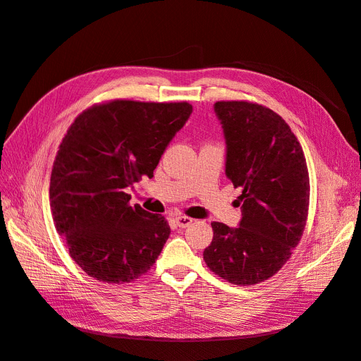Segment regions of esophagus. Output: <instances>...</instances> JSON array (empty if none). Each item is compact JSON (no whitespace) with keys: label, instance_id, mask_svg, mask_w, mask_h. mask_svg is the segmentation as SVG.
I'll use <instances>...</instances> for the list:
<instances>
[{"label":"esophagus","instance_id":"obj_1","mask_svg":"<svg viewBox=\"0 0 361 361\" xmlns=\"http://www.w3.org/2000/svg\"><path fill=\"white\" fill-rule=\"evenodd\" d=\"M174 221H176L178 227L185 228V227H188V226L192 223V218H190V216H185V215H178L176 218H174Z\"/></svg>","mask_w":361,"mask_h":361}]
</instances>
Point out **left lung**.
I'll return each mask as SVG.
<instances>
[{
  "instance_id": "1",
  "label": "left lung",
  "mask_w": 361,
  "mask_h": 361,
  "mask_svg": "<svg viewBox=\"0 0 361 361\" xmlns=\"http://www.w3.org/2000/svg\"><path fill=\"white\" fill-rule=\"evenodd\" d=\"M226 140V176L243 194L238 227L211 223L203 259L216 276L239 286L272 277L289 260L309 211L307 164L289 125L259 104H214Z\"/></svg>"
}]
</instances>
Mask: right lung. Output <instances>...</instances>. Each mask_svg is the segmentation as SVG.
<instances>
[{
	"instance_id": "obj_1",
	"label": "right lung",
	"mask_w": 361,
	"mask_h": 361,
	"mask_svg": "<svg viewBox=\"0 0 361 361\" xmlns=\"http://www.w3.org/2000/svg\"><path fill=\"white\" fill-rule=\"evenodd\" d=\"M192 113L188 102L111 101L81 113L51 173L54 224L90 277L128 283L154 267L170 236L159 214L130 206L126 190L154 170Z\"/></svg>"
}]
</instances>
